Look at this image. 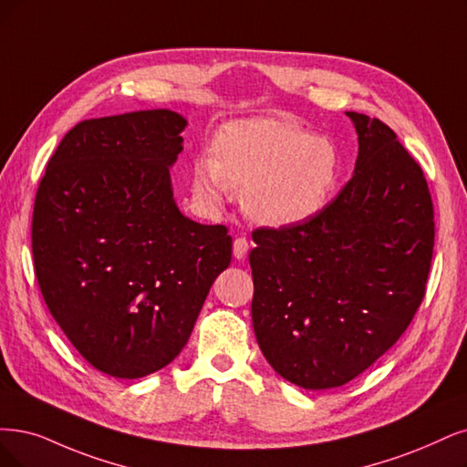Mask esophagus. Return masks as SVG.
<instances>
[{"mask_svg":"<svg viewBox=\"0 0 467 467\" xmlns=\"http://www.w3.org/2000/svg\"><path fill=\"white\" fill-rule=\"evenodd\" d=\"M248 248H250L248 240L244 236H238L233 243V254H234L236 260H243V257L248 254Z\"/></svg>","mask_w":467,"mask_h":467,"instance_id":"obj_1","label":"esophagus"}]
</instances>
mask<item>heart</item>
<instances>
[{
  "instance_id": "heart-1",
  "label": "heart",
  "mask_w": 467,
  "mask_h": 467,
  "mask_svg": "<svg viewBox=\"0 0 467 467\" xmlns=\"http://www.w3.org/2000/svg\"><path fill=\"white\" fill-rule=\"evenodd\" d=\"M340 155L329 138L295 120L252 117L224 123L210 158L190 165V188L200 205L217 207L229 188L243 190L246 213L265 227H296L329 203Z\"/></svg>"
}]
</instances>
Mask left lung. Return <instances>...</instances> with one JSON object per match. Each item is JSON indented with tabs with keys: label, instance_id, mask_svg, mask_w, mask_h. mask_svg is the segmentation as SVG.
I'll return each mask as SVG.
<instances>
[{
	"label": "left lung",
	"instance_id": "1",
	"mask_svg": "<svg viewBox=\"0 0 467 467\" xmlns=\"http://www.w3.org/2000/svg\"><path fill=\"white\" fill-rule=\"evenodd\" d=\"M352 179L296 227L255 229L252 323L269 366L307 390L347 385L408 329L433 260L421 167L383 120L347 111Z\"/></svg>",
	"mask_w": 467,
	"mask_h": 467
}]
</instances>
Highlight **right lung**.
<instances>
[{"label":"right lung","mask_w":467,"mask_h":467,"mask_svg":"<svg viewBox=\"0 0 467 467\" xmlns=\"http://www.w3.org/2000/svg\"><path fill=\"white\" fill-rule=\"evenodd\" d=\"M184 127L171 109L82 120L51 155L34 202L46 306L80 356L111 377L171 364L231 264L227 227L184 217L172 198Z\"/></svg>","instance_id":"right-lung-1"}]
</instances>
